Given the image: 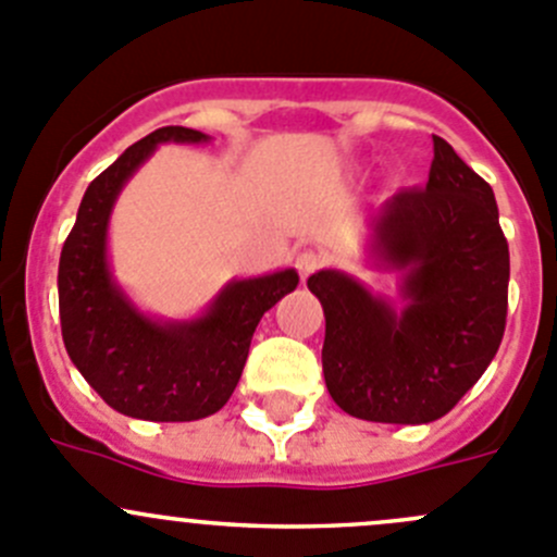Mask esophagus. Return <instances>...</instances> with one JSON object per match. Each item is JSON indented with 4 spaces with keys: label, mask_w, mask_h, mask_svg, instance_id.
Returning a JSON list of instances; mask_svg holds the SVG:
<instances>
[{
    "label": "esophagus",
    "mask_w": 557,
    "mask_h": 557,
    "mask_svg": "<svg viewBox=\"0 0 557 557\" xmlns=\"http://www.w3.org/2000/svg\"><path fill=\"white\" fill-rule=\"evenodd\" d=\"M321 267H323L321 252L305 250V252H299V256H296V269H299L301 280H307L312 272H315V269H321Z\"/></svg>",
    "instance_id": "esophagus-1"
}]
</instances>
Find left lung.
I'll list each match as a JSON object with an SVG mask.
<instances>
[{"instance_id": "left-lung-1", "label": "left lung", "mask_w": 557, "mask_h": 557, "mask_svg": "<svg viewBox=\"0 0 557 557\" xmlns=\"http://www.w3.org/2000/svg\"><path fill=\"white\" fill-rule=\"evenodd\" d=\"M433 149L428 187L399 190L370 220L367 263L399 272V301L339 269L307 280L326 315L329 394L364 422H435L504 339L509 245L493 187L438 135Z\"/></svg>"}]
</instances>
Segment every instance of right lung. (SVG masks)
Masks as SVG:
<instances>
[{"instance_id":"1","label":"right lung","mask_w":557,"mask_h":557,"mask_svg":"<svg viewBox=\"0 0 557 557\" xmlns=\"http://www.w3.org/2000/svg\"><path fill=\"white\" fill-rule=\"evenodd\" d=\"M190 127H160L124 149L84 193L59 258V318L70 359L113 410L147 422H196L228 403L263 312L299 285L296 269L231 280L190 321L141 312L113 280L108 223L129 176L160 144H207Z\"/></svg>"}]
</instances>
